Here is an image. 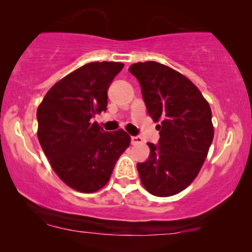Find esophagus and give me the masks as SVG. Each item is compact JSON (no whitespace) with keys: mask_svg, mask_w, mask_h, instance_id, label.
<instances>
[{"mask_svg":"<svg viewBox=\"0 0 252 252\" xmlns=\"http://www.w3.org/2000/svg\"><path fill=\"white\" fill-rule=\"evenodd\" d=\"M132 144L133 146H135V144H141L143 143V139L141 136H132Z\"/></svg>","mask_w":252,"mask_h":252,"instance_id":"1","label":"esophagus"}]
</instances>
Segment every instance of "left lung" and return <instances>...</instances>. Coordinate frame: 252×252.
<instances>
[{
	"instance_id": "1",
	"label": "left lung",
	"mask_w": 252,
	"mask_h": 252,
	"mask_svg": "<svg viewBox=\"0 0 252 252\" xmlns=\"http://www.w3.org/2000/svg\"><path fill=\"white\" fill-rule=\"evenodd\" d=\"M148 115L159 123V144L148 143L150 156L136 165L151 195L168 197L195 180L213 140L212 112L199 89L180 72L157 63L132 64Z\"/></svg>"
}]
</instances>
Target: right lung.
Segmentation results:
<instances>
[{
  "label": "right lung",
  "instance_id": "add662e5",
  "mask_svg": "<svg viewBox=\"0 0 252 252\" xmlns=\"http://www.w3.org/2000/svg\"><path fill=\"white\" fill-rule=\"evenodd\" d=\"M124 67L93 62L65 75L44 96L36 111L37 139L58 178L80 192L104 187L130 136L105 132L92 118L105 111L108 88Z\"/></svg>",
  "mask_w": 252,
  "mask_h": 252
}]
</instances>
